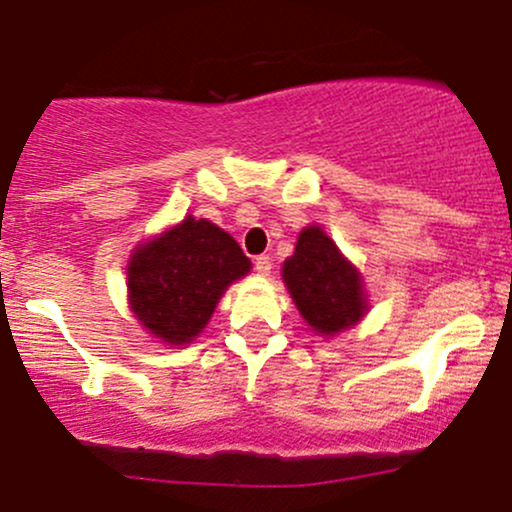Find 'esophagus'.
Returning a JSON list of instances; mask_svg holds the SVG:
<instances>
[{
	"mask_svg": "<svg viewBox=\"0 0 512 512\" xmlns=\"http://www.w3.org/2000/svg\"><path fill=\"white\" fill-rule=\"evenodd\" d=\"M255 272L257 275H262V277H267L272 272V260L267 255H260V257H255Z\"/></svg>",
	"mask_w": 512,
	"mask_h": 512,
	"instance_id": "34e87169",
	"label": "esophagus"
}]
</instances>
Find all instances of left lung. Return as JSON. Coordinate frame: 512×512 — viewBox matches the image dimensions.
I'll list each match as a JSON object with an SVG mask.
<instances>
[{
  "instance_id": "left-lung-1",
  "label": "left lung",
  "mask_w": 512,
  "mask_h": 512,
  "mask_svg": "<svg viewBox=\"0 0 512 512\" xmlns=\"http://www.w3.org/2000/svg\"><path fill=\"white\" fill-rule=\"evenodd\" d=\"M282 282L319 337H337L369 312L364 277L322 225L302 227L294 252L282 265Z\"/></svg>"
}]
</instances>
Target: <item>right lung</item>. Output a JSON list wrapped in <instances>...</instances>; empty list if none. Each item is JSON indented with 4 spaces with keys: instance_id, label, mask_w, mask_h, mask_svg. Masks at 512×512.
Instances as JSON below:
<instances>
[{
    "instance_id": "1",
    "label": "right lung",
    "mask_w": 512,
    "mask_h": 512,
    "mask_svg": "<svg viewBox=\"0 0 512 512\" xmlns=\"http://www.w3.org/2000/svg\"><path fill=\"white\" fill-rule=\"evenodd\" d=\"M250 270L230 232L185 215L133 247L126 265L128 309L160 344L185 347L208 327L225 289Z\"/></svg>"
}]
</instances>
